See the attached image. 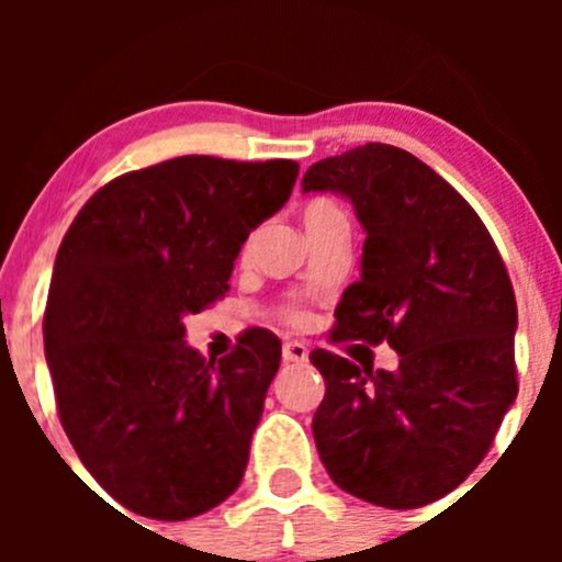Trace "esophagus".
<instances>
[{
    "label": "esophagus",
    "instance_id": "1",
    "mask_svg": "<svg viewBox=\"0 0 562 562\" xmlns=\"http://www.w3.org/2000/svg\"><path fill=\"white\" fill-rule=\"evenodd\" d=\"M310 350L304 342H285L282 345V361H288V364H302V361H307Z\"/></svg>",
    "mask_w": 562,
    "mask_h": 562
}]
</instances>
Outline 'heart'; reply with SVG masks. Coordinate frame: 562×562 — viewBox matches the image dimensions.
<instances>
[{
  "mask_svg": "<svg viewBox=\"0 0 562 562\" xmlns=\"http://www.w3.org/2000/svg\"><path fill=\"white\" fill-rule=\"evenodd\" d=\"M291 321H296V323H299V321H302V315H299V313H293V315H291Z\"/></svg>",
  "mask_w": 562,
  "mask_h": 562,
  "instance_id": "b5f03b06",
  "label": "heart"
}]
</instances>
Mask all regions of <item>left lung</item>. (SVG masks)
<instances>
[{
  "instance_id": "1",
  "label": "left lung",
  "mask_w": 562,
  "mask_h": 562,
  "mask_svg": "<svg viewBox=\"0 0 562 562\" xmlns=\"http://www.w3.org/2000/svg\"><path fill=\"white\" fill-rule=\"evenodd\" d=\"M302 187L348 198L367 234L331 339H386L400 353L394 372L310 353L326 381L317 454L361 501L427 506L473 473L517 400L506 263L473 206L405 149L356 146L315 162Z\"/></svg>"
}]
</instances>
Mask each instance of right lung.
<instances>
[{"mask_svg":"<svg viewBox=\"0 0 562 562\" xmlns=\"http://www.w3.org/2000/svg\"><path fill=\"white\" fill-rule=\"evenodd\" d=\"M296 176L293 160L173 157L100 187L61 239L43 321L56 407L83 468L133 514L179 522L241 484L282 345L247 328L234 353L203 359L184 317L225 296Z\"/></svg>","mask_w":562,"mask_h":562,"instance_id":"right-lung-1","label":"right lung"}]
</instances>
